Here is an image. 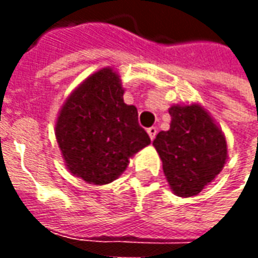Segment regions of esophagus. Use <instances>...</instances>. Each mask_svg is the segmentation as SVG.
<instances>
[{
	"instance_id": "1",
	"label": "esophagus",
	"mask_w": 258,
	"mask_h": 258,
	"mask_svg": "<svg viewBox=\"0 0 258 258\" xmlns=\"http://www.w3.org/2000/svg\"><path fill=\"white\" fill-rule=\"evenodd\" d=\"M146 131H148V134H149V138H151L152 141L155 140V137H156V134H157L156 127H151V128H148Z\"/></svg>"
}]
</instances>
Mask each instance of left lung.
I'll return each mask as SVG.
<instances>
[{
	"instance_id": "1",
	"label": "left lung",
	"mask_w": 258,
	"mask_h": 258,
	"mask_svg": "<svg viewBox=\"0 0 258 258\" xmlns=\"http://www.w3.org/2000/svg\"><path fill=\"white\" fill-rule=\"evenodd\" d=\"M168 131H160L153 146L160 156L170 189L190 198L210 185L225 166V134L203 105L198 102L171 105Z\"/></svg>"
}]
</instances>
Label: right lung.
Returning <instances> with one entry per match:
<instances>
[{"label":"right lung","mask_w":258,"mask_h":258,"mask_svg":"<svg viewBox=\"0 0 258 258\" xmlns=\"http://www.w3.org/2000/svg\"><path fill=\"white\" fill-rule=\"evenodd\" d=\"M123 95L120 76L107 66L81 81L59 109L55 137L64 166L87 184L117 179L135 153L151 144L137 107L124 103Z\"/></svg>","instance_id":"obj_1"}]
</instances>
